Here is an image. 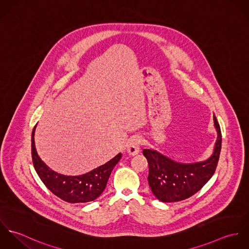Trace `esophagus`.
<instances>
[{
	"label": "esophagus",
	"instance_id": "1",
	"mask_svg": "<svg viewBox=\"0 0 249 249\" xmlns=\"http://www.w3.org/2000/svg\"><path fill=\"white\" fill-rule=\"evenodd\" d=\"M142 139L139 136H132L127 142V152L130 155H136L140 152Z\"/></svg>",
	"mask_w": 249,
	"mask_h": 249
}]
</instances>
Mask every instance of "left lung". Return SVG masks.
<instances>
[{
    "label": "left lung",
    "mask_w": 249,
    "mask_h": 249,
    "mask_svg": "<svg viewBox=\"0 0 249 249\" xmlns=\"http://www.w3.org/2000/svg\"><path fill=\"white\" fill-rule=\"evenodd\" d=\"M217 133L212 155L205 161L179 163L155 149L142 150L148 163V185L153 195L162 202L184 200L198 192L213 177L221 148V132L213 116Z\"/></svg>",
    "instance_id": "obj_1"
}]
</instances>
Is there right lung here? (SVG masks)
<instances>
[{"instance_id":"obj_1","label":"right lung","mask_w":249,"mask_h":249,"mask_svg":"<svg viewBox=\"0 0 249 249\" xmlns=\"http://www.w3.org/2000/svg\"><path fill=\"white\" fill-rule=\"evenodd\" d=\"M36 126L32 134V156L36 173L46 187L56 196L70 203H85L98 198L107 187L108 178L122 153L105 165L81 176H64L50 169L38 156L35 143Z\"/></svg>"}]
</instances>
